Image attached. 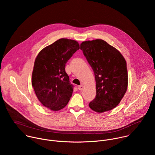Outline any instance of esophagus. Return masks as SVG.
<instances>
[{"mask_svg":"<svg viewBox=\"0 0 155 155\" xmlns=\"http://www.w3.org/2000/svg\"><path fill=\"white\" fill-rule=\"evenodd\" d=\"M78 89L79 90H82L83 89V85H80V86H78Z\"/></svg>","mask_w":155,"mask_h":155,"instance_id":"esophagus-1","label":"esophagus"}]
</instances>
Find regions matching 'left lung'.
I'll return each mask as SVG.
<instances>
[{"label": "left lung", "instance_id": "left-lung-1", "mask_svg": "<svg viewBox=\"0 0 155 155\" xmlns=\"http://www.w3.org/2000/svg\"><path fill=\"white\" fill-rule=\"evenodd\" d=\"M80 49L93 70L96 83V96L90 102V107L98 113L113 109L127 91L125 59L118 50L101 39L83 41Z\"/></svg>", "mask_w": 155, "mask_h": 155}]
</instances>
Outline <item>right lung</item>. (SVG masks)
Here are the masks:
<instances>
[{
    "instance_id": "obj_1",
    "label": "right lung",
    "mask_w": 155,
    "mask_h": 155,
    "mask_svg": "<svg viewBox=\"0 0 155 155\" xmlns=\"http://www.w3.org/2000/svg\"><path fill=\"white\" fill-rule=\"evenodd\" d=\"M80 49L74 40L61 38L38 54L32 75V85L39 101L53 111L66 106L74 86L65 71V64Z\"/></svg>"
}]
</instances>
